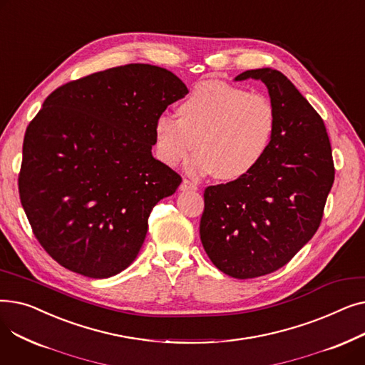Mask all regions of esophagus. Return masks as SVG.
Returning <instances> with one entry per match:
<instances>
[{
  "instance_id": "esophagus-1",
  "label": "esophagus",
  "mask_w": 365,
  "mask_h": 365,
  "mask_svg": "<svg viewBox=\"0 0 365 365\" xmlns=\"http://www.w3.org/2000/svg\"><path fill=\"white\" fill-rule=\"evenodd\" d=\"M198 186L194 182H189V180H183L180 185V190H197Z\"/></svg>"
}]
</instances>
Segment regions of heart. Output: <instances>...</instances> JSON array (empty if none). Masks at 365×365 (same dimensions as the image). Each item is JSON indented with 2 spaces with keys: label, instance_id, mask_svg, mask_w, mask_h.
Listing matches in <instances>:
<instances>
[{
  "label": "heart",
  "instance_id": "b5f03b06",
  "mask_svg": "<svg viewBox=\"0 0 365 365\" xmlns=\"http://www.w3.org/2000/svg\"><path fill=\"white\" fill-rule=\"evenodd\" d=\"M178 112L179 118L163 113L153 124L158 158L175 167L195 146L187 170L225 180L247 176L259 165L277 127L275 108L266 96L219 80L198 83Z\"/></svg>",
  "mask_w": 365,
  "mask_h": 365
}]
</instances>
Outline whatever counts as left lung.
<instances>
[{
	"instance_id": "left-lung-1",
	"label": "left lung",
	"mask_w": 365,
	"mask_h": 365,
	"mask_svg": "<svg viewBox=\"0 0 365 365\" xmlns=\"http://www.w3.org/2000/svg\"><path fill=\"white\" fill-rule=\"evenodd\" d=\"M262 81L277 112L269 149L247 176L208 186L201 242L217 269L238 279L289 263L321 223L334 182L327 130L287 76L272 68L245 71L234 81Z\"/></svg>"
}]
</instances>
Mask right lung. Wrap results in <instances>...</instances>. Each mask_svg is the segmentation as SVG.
Masks as SVG:
<instances>
[{
    "label": "right lung",
    "mask_w": 365,
    "mask_h": 365,
    "mask_svg": "<svg viewBox=\"0 0 365 365\" xmlns=\"http://www.w3.org/2000/svg\"><path fill=\"white\" fill-rule=\"evenodd\" d=\"M187 94L173 72L131 63L54 90L26 128L19 194L44 250L109 278L140 252L152 208L182 178L153 158V124Z\"/></svg>",
    "instance_id": "1"
}]
</instances>
